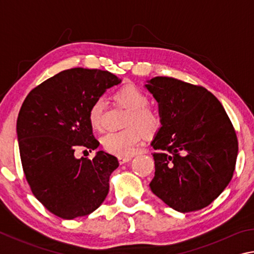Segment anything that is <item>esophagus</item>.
<instances>
[{
  "label": "esophagus",
  "instance_id": "1",
  "mask_svg": "<svg viewBox=\"0 0 254 254\" xmlns=\"http://www.w3.org/2000/svg\"><path fill=\"white\" fill-rule=\"evenodd\" d=\"M131 160H132V157H119L120 165H123V163H127Z\"/></svg>",
  "mask_w": 254,
  "mask_h": 254
}]
</instances>
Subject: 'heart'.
Wrapping results in <instances>:
<instances>
[{"label":"heart","mask_w":254,"mask_h":254,"mask_svg":"<svg viewBox=\"0 0 254 254\" xmlns=\"http://www.w3.org/2000/svg\"><path fill=\"white\" fill-rule=\"evenodd\" d=\"M114 100L128 110L124 127L126 130L109 132L102 137L101 143L105 151L120 157L130 156L142 141V132L152 135L161 127L158 112L149 106V97L134 85L123 86L114 93ZM105 110L104 97H97L89 106L87 120L94 130H100Z\"/></svg>","instance_id":"heart-1"}]
</instances>
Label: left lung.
<instances>
[{"label": "left lung", "mask_w": 254, "mask_h": 254, "mask_svg": "<svg viewBox=\"0 0 254 254\" xmlns=\"http://www.w3.org/2000/svg\"><path fill=\"white\" fill-rule=\"evenodd\" d=\"M145 87L159 103L162 124L151 143L156 171L150 188L178 212L204 208L233 177L239 150L233 124L203 86L154 77Z\"/></svg>", "instance_id": "8db88e82"}]
</instances>
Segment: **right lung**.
Segmentation results:
<instances>
[{"label": "right lung", "mask_w": 254, "mask_h": 254, "mask_svg": "<svg viewBox=\"0 0 254 254\" xmlns=\"http://www.w3.org/2000/svg\"><path fill=\"white\" fill-rule=\"evenodd\" d=\"M121 83L112 72L71 68L34 87L21 106L16 132L25 179L32 194L56 216L72 220L104 201L117 157L98 151L74 156L76 147L95 150L88 109L107 88Z\"/></svg>", "instance_id": "add662e5"}]
</instances>
